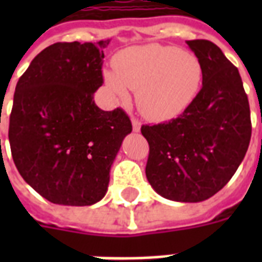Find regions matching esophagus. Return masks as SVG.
Instances as JSON below:
<instances>
[{"instance_id": "obj_1", "label": "esophagus", "mask_w": 262, "mask_h": 262, "mask_svg": "<svg viewBox=\"0 0 262 262\" xmlns=\"http://www.w3.org/2000/svg\"><path fill=\"white\" fill-rule=\"evenodd\" d=\"M132 125H133V132H140V129H141V122H140L139 119H132Z\"/></svg>"}]
</instances>
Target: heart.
Segmentation results:
<instances>
[{
	"label": "heart",
	"instance_id": "1",
	"mask_svg": "<svg viewBox=\"0 0 262 262\" xmlns=\"http://www.w3.org/2000/svg\"><path fill=\"white\" fill-rule=\"evenodd\" d=\"M113 68L103 73L107 88L122 100L129 98L127 87L136 90L139 110L155 121L183 113L203 83V67L194 54L158 43L119 51Z\"/></svg>",
	"mask_w": 262,
	"mask_h": 262
}]
</instances>
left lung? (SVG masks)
<instances>
[{
    "label": "left lung",
    "mask_w": 262,
    "mask_h": 262,
    "mask_svg": "<svg viewBox=\"0 0 262 262\" xmlns=\"http://www.w3.org/2000/svg\"><path fill=\"white\" fill-rule=\"evenodd\" d=\"M203 67V87L168 122L144 125L149 144L145 175L154 190L179 203H200L223 189L252 137L250 107L239 72L215 43L187 40Z\"/></svg>",
    "instance_id": "obj_1"
}]
</instances>
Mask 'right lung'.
<instances>
[{"label": "right lung", "instance_id": "obj_1", "mask_svg": "<svg viewBox=\"0 0 262 262\" xmlns=\"http://www.w3.org/2000/svg\"><path fill=\"white\" fill-rule=\"evenodd\" d=\"M108 43H54L31 61L16 85L12 158L23 179L53 204L100 201L115 156L132 132L125 111H103L94 102Z\"/></svg>", "mask_w": 262, "mask_h": 262}]
</instances>
